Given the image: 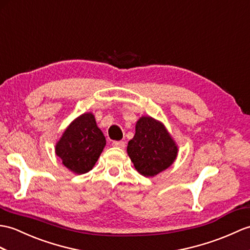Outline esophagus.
Wrapping results in <instances>:
<instances>
[{
  "mask_svg": "<svg viewBox=\"0 0 250 250\" xmlns=\"http://www.w3.org/2000/svg\"><path fill=\"white\" fill-rule=\"evenodd\" d=\"M113 146L114 147H118V148H125V143L123 141H115L113 142Z\"/></svg>",
  "mask_w": 250,
  "mask_h": 250,
  "instance_id": "1",
  "label": "esophagus"
}]
</instances>
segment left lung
Listing matches in <instances>:
<instances>
[{
	"label": "left lung",
	"mask_w": 250,
	"mask_h": 250,
	"mask_svg": "<svg viewBox=\"0 0 250 250\" xmlns=\"http://www.w3.org/2000/svg\"><path fill=\"white\" fill-rule=\"evenodd\" d=\"M126 151L141 175L154 177L175 162L178 147L163 124L143 116L136 123L135 135Z\"/></svg>",
	"instance_id": "left-lung-1"
}]
</instances>
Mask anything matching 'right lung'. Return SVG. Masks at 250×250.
Returning a JSON list of instances; mask_svg holds the SVG:
<instances>
[{
	"label": "right lung",
	"instance_id": "add662e5",
	"mask_svg": "<svg viewBox=\"0 0 250 250\" xmlns=\"http://www.w3.org/2000/svg\"><path fill=\"white\" fill-rule=\"evenodd\" d=\"M105 145L95 116L85 113L68 125L56 144L55 152L68 169L81 175L92 169Z\"/></svg>",
	"mask_w": 250,
	"mask_h": 250
}]
</instances>
